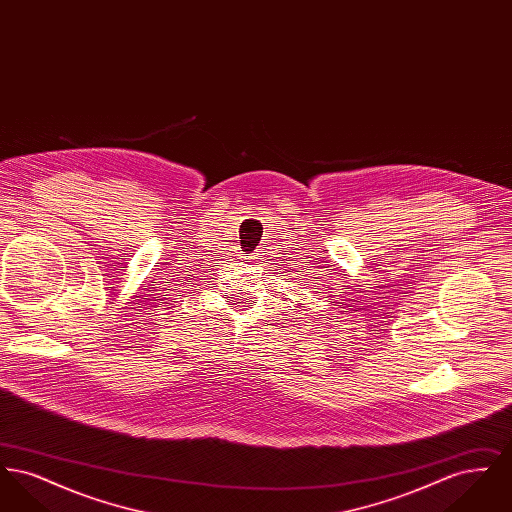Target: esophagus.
I'll use <instances>...</instances> for the list:
<instances>
[{
  "instance_id": "34e87169",
  "label": "esophagus",
  "mask_w": 512,
  "mask_h": 512,
  "mask_svg": "<svg viewBox=\"0 0 512 512\" xmlns=\"http://www.w3.org/2000/svg\"><path fill=\"white\" fill-rule=\"evenodd\" d=\"M261 257V253H255V255H251V259H259Z\"/></svg>"
}]
</instances>
